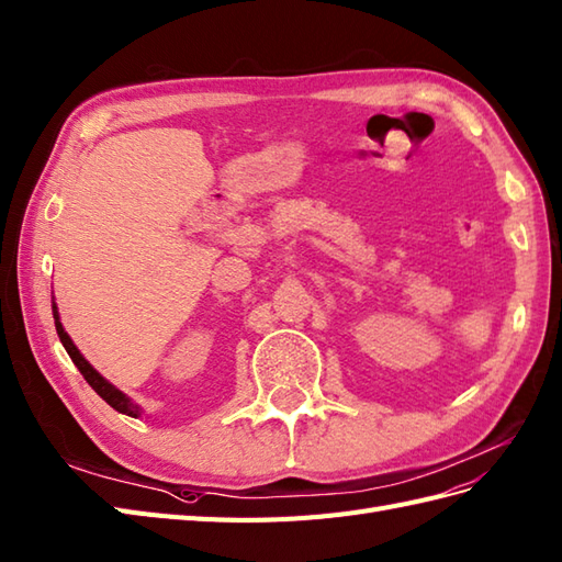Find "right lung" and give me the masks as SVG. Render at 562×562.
Listing matches in <instances>:
<instances>
[{"label":"right lung","mask_w":562,"mask_h":562,"mask_svg":"<svg viewBox=\"0 0 562 562\" xmlns=\"http://www.w3.org/2000/svg\"><path fill=\"white\" fill-rule=\"evenodd\" d=\"M54 324H57V334H59L61 344H64V348H66V352H68V358L74 360V364L78 367V372L86 376V381H88V384L92 386V391L98 393L102 401H106L109 405H112L114 409H119V413H123V415H131V417H138V415H140V407H138V405H133V403L126 398V395H123L121 391H116L112 384H109V381H104L98 372H94V369L86 362L83 355H80V352H78V348L74 346V340L68 338V334L64 331V326H61V322H59L57 314H54Z\"/></svg>","instance_id":"obj_1"}]
</instances>
